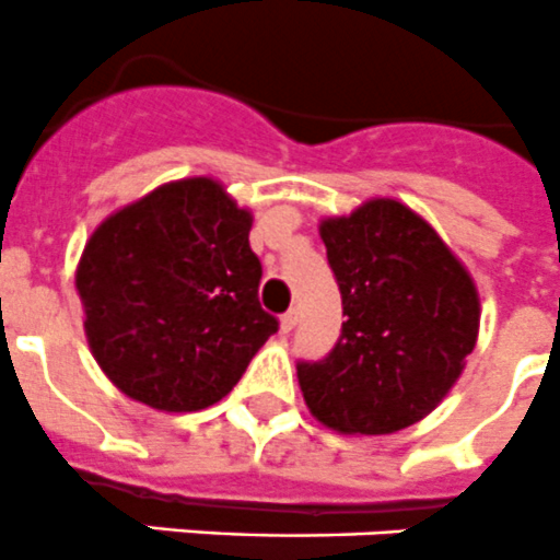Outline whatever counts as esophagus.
Here are the masks:
<instances>
[{
  "mask_svg": "<svg viewBox=\"0 0 560 560\" xmlns=\"http://www.w3.org/2000/svg\"><path fill=\"white\" fill-rule=\"evenodd\" d=\"M294 326H298V308H289V312H285L283 317H280V329H283L285 335H289V331L294 329Z\"/></svg>",
  "mask_w": 560,
  "mask_h": 560,
  "instance_id": "obj_1",
  "label": "esophagus"
}]
</instances>
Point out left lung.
I'll use <instances>...</instances> for the list:
<instances>
[{
  "label": "left lung",
  "mask_w": 560,
  "mask_h": 560,
  "mask_svg": "<svg viewBox=\"0 0 560 560\" xmlns=\"http://www.w3.org/2000/svg\"><path fill=\"white\" fill-rule=\"evenodd\" d=\"M343 298L329 358L300 363L308 412L343 435H392L427 418L478 343L472 275L404 202L374 197L320 223Z\"/></svg>",
  "instance_id": "left-lung-1"
}]
</instances>
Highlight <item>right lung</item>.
<instances>
[{
  "mask_svg": "<svg viewBox=\"0 0 560 560\" xmlns=\"http://www.w3.org/2000/svg\"><path fill=\"white\" fill-rule=\"evenodd\" d=\"M248 231L252 211L211 177L165 183L96 225L77 291L91 354L119 392L197 412L234 389L277 331Z\"/></svg>",
  "mask_w": 560,
  "mask_h": 560,
  "instance_id": "obj_1",
  "label": "right lung"
}]
</instances>
